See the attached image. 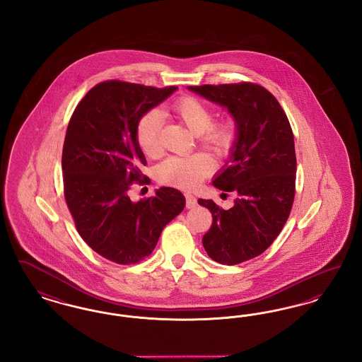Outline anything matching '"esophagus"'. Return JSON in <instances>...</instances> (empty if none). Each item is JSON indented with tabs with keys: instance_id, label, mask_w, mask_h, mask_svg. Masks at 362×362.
<instances>
[{
	"instance_id": "34e87169",
	"label": "esophagus",
	"mask_w": 362,
	"mask_h": 362,
	"mask_svg": "<svg viewBox=\"0 0 362 362\" xmlns=\"http://www.w3.org/2000/svg\"><path fill=\"white\" fill-rule=\"evenodd\" d=\"M195 206H197V198L189 195V194H186V207L187 209H192V207Z\"/></svg>"
}]
</instances>
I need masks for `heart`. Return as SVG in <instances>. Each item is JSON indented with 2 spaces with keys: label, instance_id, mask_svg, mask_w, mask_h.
Here are the masks:
<instances>
[{
  "label": "heart",
  "instance_id": "obj_1",
  "mask_svg": "<svg viewBox=\"0 0 362 362\" xmlns=\"http://www.w3.org/2000/svg\"><path fill=\"white\" fill-rule=\"evenodd\" d=\"M173 117L182 122L198 142L221 158L230 155L239 139V127L235 118L225 117L213 121L214 111L195 96H182L170 107ZM161 115L157 110L145 112L137 122L136 138L145 155H157L161 151ZM214 160L205 152L186 157H170L157 167L160 183L177 189H192L214 171Z\"/></svg>",
  "mask_w": 362,
  "mask_h": 362
}]
</instances>
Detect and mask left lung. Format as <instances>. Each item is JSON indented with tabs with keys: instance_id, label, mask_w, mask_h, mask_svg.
I'll list each match as a JSON object with an SVG mask.
<instances>
[{
	"instance_id": "obj_1",
	"label": "left lung",
	"mask_w": 362,
	"mask_h": 362,
	"mask_svg": "<svg viewBox=\"0 0 362 362\" xmlns=\"http://www.w3.org/2000/svg\"><path fill=\"white\" fill-rule=\"evenodd\" d=\"M226 107L239 127L230 164L214 180L235 192L224 210L198 199L213 216L202 238L207 255L221 264H239L264 252L276 240L292 210L296 192V151L292 127L274 95L254 83L189 86Z\"/></svg>"
}]
</instances>
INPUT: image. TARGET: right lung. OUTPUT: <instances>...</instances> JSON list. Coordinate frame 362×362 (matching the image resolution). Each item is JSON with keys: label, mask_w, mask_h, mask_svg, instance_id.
<instances>
[{"label": "right lung", "mask_w": 362, "mask_h": 362, "mask_svg": "<svg viewBox=\"0 0 362 362\" xmlns=\"http://www.w3.org/2000/svg\"><path fill=\"white\" fill-rule=\"evenodd\" d=\"M177 86L108 80L93 86L70 118L64 151V194L83 240L118 264L149 257L164 226L185 209L179 189L161 187L132 202L130 186L151 180L136 138L137 122Z\"/></svg>", "instance_id": "1"}]
</instances>
